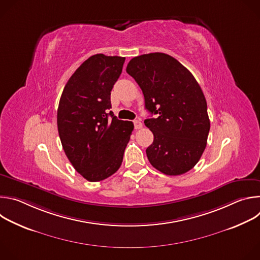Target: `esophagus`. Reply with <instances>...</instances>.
Segmentation results:
<instances>
[{
  "instance_id": "obj_1",
  "label": "esophagus",
  "mask_w": 260,
  "mask_h": 260,
  "mask_svg": "<svg viewBox=\"0 0 260 260\" xmlns=\"http://www.w3.org/2000/svg\"><path fill=\"white\" fill-rule=\"evenodd\" d=\"M134 125H135L136 129H140V128L143 127V124H142V122L140 120H135L134 121Z\"/></svg>"
}]
</instances>
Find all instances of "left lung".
Masks as SVG:
<instances>
[{
    "instance_id": "obj_1",
    "label": "left lung",
    "mask_w": 260,
    "mask_h": 260,
    "mask_svg": "<svg viewBox=\"0 0 260 260\" xmlns=\"http://www.w3.org/2000/svg\"><path fill=\"white\" fill-rule=\"evenodd\" d=\"M126 72L141 87L145 119L154 136L146 149L150 164L169 176L191 170L207 146L210 119L204 92L192 74L173 56L154 52L129 60Z\"/></svg>"
}]
</instances>
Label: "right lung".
Returning a JSON list of instances; mask_svg holds the SVG:
<instances>
[{"label": "right lung", "mask_w": 260, "mask_h": 260, "mask_svg": "<svg viewBox=\"0 0 260 260\" xmlns=\"http://www.w3.org/2000/svg\"><path fill=\"white\" fill-rule=\"evenodd\" d=\"M124 60L102 53L90 56L68 80L59 100L57 129L63 151L90 182L107 179L120 168L134 131L132 121L109 112L111 90Z\"/></svg>", "instance_id": "add662e5"}]
</instances>
